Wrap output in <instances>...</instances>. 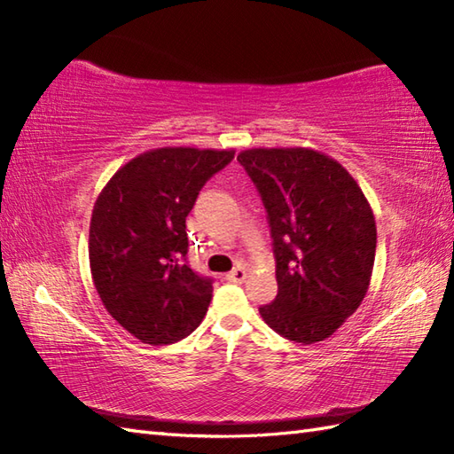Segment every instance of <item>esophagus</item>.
<instances>
[{
  "label": "esophagus",
  "instance_id": "esophagus-1",
  "mask_svg": "<svg viewBox=\"0 0 454 454\" xmlns=\"http://www.w3.org/2000/svg\"><path fill=\"white\" fill-rule=\"evenodd\" d=\"M246 277H247V271H246V267H242V265H238L236 269H232V271L226 275L230 283H244Z\"/></svg>",
  "mask_w": 454,
  "mask_h": 454
}]
</instances>
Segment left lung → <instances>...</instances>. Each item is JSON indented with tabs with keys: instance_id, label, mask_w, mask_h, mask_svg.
<instances>
[{
	"instance_id": "1",
	"label": "left lung",
	"mask_w": 454,
	"mask_h": 454,
	"mask_svg": "<svg viewBox=\"0 0 454 454\" xmlns=\"http://www.w3.org/2000/svg\"><path fill=\"white\" fill-rule=\"evenodd\" d=\"M238 161L267 210L277 262V298L259 308L294 343L324 341L366 294L376 222L361 187L340 161L310 148H252Z\"/></svg>"
}]
</instances>
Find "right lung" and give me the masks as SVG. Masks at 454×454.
Returning a JSON list of instances; mask_svg holds the SVG:
<instances>
[{
    "label": "right lung",
    "instance_id": "1",
    "mask_svg": "<svg viewBox=\"0 0 454 454\" xmlns=\"http://www.w3.org/2000/svg\"><path fill=\"white\" fill-rule=\"evenodd\" d=\"M234 150L156 148L114 173L90 224L93 285L107 312L142 343L169 345L195 332L212 278L187 265L185 218L202 185Z\"/></svg>",
    "mask_w": 454,
    "mask_h": 454
}]
</instances>
